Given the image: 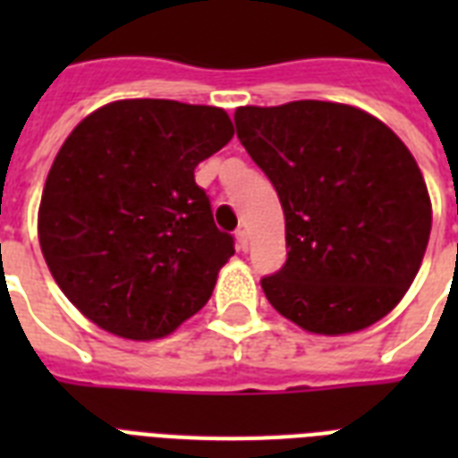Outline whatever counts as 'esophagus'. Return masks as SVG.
<instances>
[{
    "label": "esophagus",
    "instance_id": "esophagus-1",
    "mask_svg": "<svg viewBox=\"0 0 458 458\" xmlns=\"http://www.w3.org/2000/svg\"><path fill=\"white\" fill-rule=\"evenodd\" d=\"M235 237H237V250L240 251H247L250 250V233H247V228H237L235 230Z\"/></svg>",
    "mask_w": 458,
    "mask_h": 458
}]
</instances>
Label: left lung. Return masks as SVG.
Returning <instances> with one entry per match:
<instances>
[{
	"instance_id": "obj_1",
	"label": "left lung",
	"mask_w": 458,
	"mask_h": 458,
	"mask_svg": "<svg viewBox=\"0 0 458 458\" xmlns=\"http://www.w3.org/2000/svg\"><path fill=\"white\" fill-rule=\"evenodd\" d=\"M237 138L285 214L287 261L266 300L309 333L373 326L411 287L433 211L416 158L366 111L301 99L240 106Z\"/></svg>"
}]
</instances>
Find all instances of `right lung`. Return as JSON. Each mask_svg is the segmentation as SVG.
I'll return each mask as SVG.
<instances>
[{
  "label": "right lung",
  "mask_w": 458,
  "mask_h": 458,
  "mask_svg": "<svg viewBox=\"0 0 458 458\" xmlns=\"http://www.w3.org/2000/svg\"><path fill=\"white\" fill-rule=\"evenodd\" d=\"M228 114L173 99L106 104L61 145L39 201V247L92 323L157 340L199 311L235 240L194 182L233 140Z\"/></svg>",
  "instance_id": "1"
}]
</instances>
